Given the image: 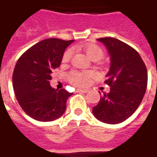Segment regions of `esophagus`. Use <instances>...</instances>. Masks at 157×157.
<instances>
[{
    "mask_svg": "<svg viewBox=\"0 0 157 157\" xmlns=\"http://www.w3.org/2000/svg\"><path fill=\"white\" fill-rule=\"evenodd\" d=\"M87 92H88V90H86V89H78L77 90V92H81V93H86Z\"/></svg>",
    "mask_w": 157,
    "mask_h": 157,
    "instance_id": "34e87169",
    "label": "esophagus"
}]
</instances>
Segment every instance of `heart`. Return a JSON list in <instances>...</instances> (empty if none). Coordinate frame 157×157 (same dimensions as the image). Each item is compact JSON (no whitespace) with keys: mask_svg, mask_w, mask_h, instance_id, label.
Instances as JSON below:
<instances>
[{"mask_svg":"<svg viewBox=\"0 0 157 157\" xmlns=\"http://www.w3.org/2000/svg\"><path fill=\"white\" fill-rule=\"evenodd\" d=\"M84 51L86 55H87L89 59H91L92 60H98L102 58L103 56V51L102 49L98 45L91 44H87L84 47ZM72 56V50L68 49L65 52V54L63 55L62 60L64 63L68 62ZM92 73L91 72H80V71H72L68 75L69 82L71 84L77 86H85L88 85L90 79L92 77Z\"/></svg>","mask_w":157,"mask_h":157,"instance_id":"b5f03b06","label":"heart"}]
</instances>
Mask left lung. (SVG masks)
I'll return each instance as SVG.
<instances>
[{"label":"left lung","mask_w":157,"mask_h":157,"mask_svg":"<svg viewBox=\"0 0 157 157\" xmlns=\"http://www.w3.org/2000/svg\"><path fill=\"white\" fill-rule=\"evenodd\" d=\"M98 41L110 55L105 81L110 91L103 92L92 113L99 121L116 124L129 118L140 104L147 86V70L138 52L124 42L113 38Z\"/></svg>","instance_id":"8db88e82"}]
</instances>
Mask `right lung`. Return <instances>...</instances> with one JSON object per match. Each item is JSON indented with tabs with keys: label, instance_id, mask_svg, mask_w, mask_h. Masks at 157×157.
Segmentation results:
<instances>
[{
	"label": "right lung",
	"instance_id": "add662e5",
	"mask_svg": "<svg viewBox=\"0 0 157 157\" xmlns=\"http://www.w3.org/2000/svg\"><path fill=\"white\" fill-rule=\"evenodd\" d=\"M74 40L48 39L29 48L19 58L12 75L16 98L22 110L35 120L53 121L65 113L72 95L49 85L52 71L60 65L65 48Z\"/></svg>",
	"mask_w": 157,
	"mask_h": 157
}]
</instances>
